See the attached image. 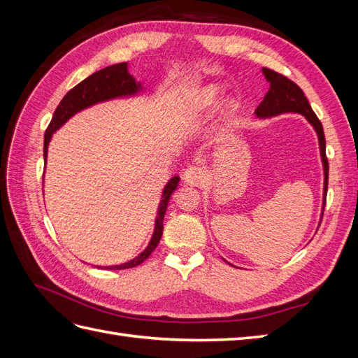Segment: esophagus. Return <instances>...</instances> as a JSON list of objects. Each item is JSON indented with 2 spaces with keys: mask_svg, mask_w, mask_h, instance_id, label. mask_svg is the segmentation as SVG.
<instances>
[{
  "mask_svg": "<svg viewBox=\"0 0 358 358\" xmlns=\"http://www.w3.org/2000/svg\"><path fill=\"white\" fill-rule=\"evenodd\" d=\"M204 178L206 171L200 166H191L185 170V173H183V182L191 187H200L204 182Z\"/></svg>",
  "mask_w": 358,
  "mask_h": 358,
  "instance_id": "obj_1",
  "label": "esophagus"
}]
</instances>
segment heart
Wrapping results in <instances>:
<instances>
[{
	"instance_id": "obj_1",
	"label": "heart",
	"mask_w": 358,
	"mask_h": 358,
	"mask_svg": "<svg viewBox=\"0 0 358 358\" xmlns=\"http://www.w3.org/2000/svg\"><path fill=\"white\" fill-rule=\"evenodd\" d=\"M218 96H220L218 86L215 85L206 86V88L200 90L197 94L192 95V99L187 106V113L189 116H200L206 112H209L216 104V101H218ZM230 113H231V106L227 109V115Z\"/></svg>"
}]
</instances>
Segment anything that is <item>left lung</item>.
I'll return each mask as SVG.
<instances>
[{"mask_svg":"<svg viewBox=\"0 0 358 358\" xmlns=\"http://www.w3.org/2000/svg\"><path fill=\"white\" fill-rule=\"evenodd\" d=\"M266 80L268 82V91L264 95V100L259 103L255 109V115L259 119L275 117L284 113H299L306 117V121L313 127L318 136V145H320V155L324 170V188H322V212L324 206H326V196H327V185H329V161L326 157V137H324V129L320 122L317 115L313 113L312 107L308 99L303 94L299 86L287 79L285 76L279 74L273 70L262 69ZM321 212V218H322ZM321 222V221H320Z\"/></svg>","mask_w":358,"mask_h":358,"instance_id":"left-lung-1","label":"left lung"}]
</instances>
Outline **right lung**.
<instances>
[{
    "label": "right lung",
    "instance_id": "1",
    "mask_svg": "<svg viewBox=\"0 0 358 358\" xmlns=\"http://www.w3.org/2000/svg\"><path fill=\"white\" fill-rule=\"evenodd\" d=\"M143 92V86L140 82L136 80L134 76L128 71V62H119L115 66H109L101 69L91 74L90 78L82 80L79 85H76L73 90H70L66 96L58 104L55 113L52 116V121L45 133V146H43V158H45V164L48 162V148L52 140V136L55 134L58 129L66 124L69 119H71L76 113H79L88 107H92L99 103H106L116 99H131L138 94ZM179 176H173L167 185L162 189L161 200L158 204L157 218L154 224V233L145 251L140 252L133 259L127 263L116 264V266H96L99 268L107 270H124L131 268L138 264H142L145 259L154 252V249L158 246L161 236H162V222H164V215L167 210V206L170 203L171 194L176 191L179 185Z\"/></svg>",
    "mask_w": 358,
    "mask_h": 358
}]
</instances>
